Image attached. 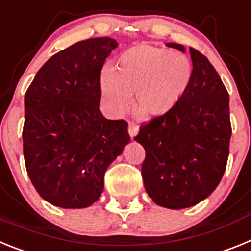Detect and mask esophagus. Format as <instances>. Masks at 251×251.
Returning <instances> with one entry per match:
<instances>
[{
    "label": "esophagus",
    "mask_w": 251,
    "mask_h": 251,
    "mask_svg": "<svg viewBox=\"0 0 251 251\" xmlns=\"http://www.w3.org/2000/svg\"><path fill=\"white\" fill-rule=\"evenodd\" d=\"M128 135H130V138L134 139L139 132V126L134 123H128Z\"/></svg>",
    "instance_id": "1"
}]
</instances>
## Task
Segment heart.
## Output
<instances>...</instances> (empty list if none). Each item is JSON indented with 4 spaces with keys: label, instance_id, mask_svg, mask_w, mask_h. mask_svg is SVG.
<instances>
[{
    "label": "heart",
    "instance_id": "obj_1",
    "mask_svg": "<svg viewBox=\"0 0 251 251\" xmlns=\"http://www.w3.org/2000/svg\"><path fill=\"white\" fill-rule=\"evenodd\" d=\"M193 75L191 60L164 48L140 44L124 51L113 69L101 77V91L108 111L121 115L131 104L147 117L164 116L188 91Z\"/></svg>",
    "mask_w": 251,
    "mask_h": 251
}]
</instances>
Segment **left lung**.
Instances as JSON below:
<instances>
[{
	"label": "left lung",
	"mask_w": 251,
	"mask_h": 251,
	"mask_svg": "<svg viewBox=\"0 0 251 251\" xmlns=\"http://www.w3.org/2000/svg\"><path fill=\"white\" fill-rule=\"evenodd\" d=\"M168 47L186 51L184 47ZM193 75L179 103L140 126L135 140L145 149L141 165L145 191L172 210L195 206L219 186L231 138L228 93L210 60L189 48Z\"/></svg>",
	"instance_id": "8db88e82"
}]
</instances>
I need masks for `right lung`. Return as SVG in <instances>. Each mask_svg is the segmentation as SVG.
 Segmentation results:
<instances>
[{
	"label": "right lung",
	"mask_w": 251,
	"mask_h": 251,
	"mask_svg": "<svg viewBox=\"0 0 251 251\" xmlns=\"http://www.w3.org/2000/svg\"><path fill=\"white\" fill-rule=\"evenodd\" d=\"M117 45L111 38L78 41L51 56L25 93L26 171L56 207L95 203L104 172L130 143L127 123L100 111L102 67Z\"/></svg>",
	"instance_id": "add662e5"
}]
</instances>
